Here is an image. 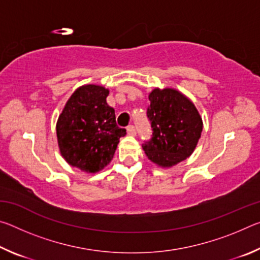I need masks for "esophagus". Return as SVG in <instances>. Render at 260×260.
Returning a JSON list of instances; mask_svg holds the SVG:
<instances>
[{"label":"esophagus","mask_w":260,"mask_h":260,"mask_svg":"<svg viewBox=\"0 0 260 260\" xmlns=\"http://www.w3.org/2000/svg\"><path fill=\"white\" fill-rule=\"evenodd\" d=\"M127 134L131 135V136H135L136 135V128H135L133 125H131V126L127 127Z\"/></svg>","instance_id":"obj_1"}]
</instances>
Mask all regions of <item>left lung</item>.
Listing matches in <instances>:
<instances>
[{
  "mask_svg": "<svg viewBox=\"0 0 260 260\" xmlns=\"http://www.w3.org/2000/svg\"><path fill=\"white\" fill-rule=\"evenodd\" d=\"M147 114L152 138L142 144L148 159L162 169L191 155L201 139L203 120L190 100L174 88H155L149 93Z\"/></svg>",
  "mask_w": 260,
  "mask_h": 260,
  "instance_id": "left-lung-1",
  "label": "left lung"
}]
</instances>
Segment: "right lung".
I'll return each mask as SVG.
<instances>
[{"label": "right lung", "instance_id": "add662e5", "mask_svg": "<svg viewBox=\"0 0 260 260\" xmlns=\"http://www.w3.org/2000/svg\"><path fill=\"white\" fill-rule=\"evenodd\" d=\"M109 89L100 85H83L70 96L56 124L61 157L82 172L96 173L113 158L126 129L116 124L109 107Z\"/></svg>", "mask_w": 260, "mask_h": 260}]
</instances>
